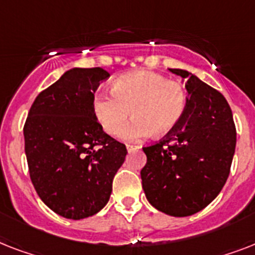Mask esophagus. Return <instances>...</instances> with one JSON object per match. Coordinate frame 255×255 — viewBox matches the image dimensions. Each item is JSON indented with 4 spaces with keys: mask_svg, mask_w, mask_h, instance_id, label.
Wrapping results in <instances>:
<instances>
[{
    "mask_svg": "<svg viewBox=\"0 0 255 255\" xmlns=\"http://www.w3.org/2000/svg\"><path fill=\"white\" fill-rule=\"evenodd\" d=\"M139 145H132V144H127V151L128 152H133L136 149H139Z\"/></svg>",
    "mask_w": 255,
    "mask_h": 255,
    "instance_id": "obj_1",
    "label": "esophagus"
}]
</instances>
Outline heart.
Masks as SVG:
<instances>
[{
  "instance_id": "obj_1",
  "label": "heart",
  "mask_w": 255,
  "mask_h": 255,
  "mask_svg": "<svg viewBox=\"0 0 255 255\" xmlns=\"http://www.w3.org/2000/svg\"><path fill=\"white\" fill-rule=\"evenodd\" d=\"M111 95L94 98V114L110 135H119L129 118H135L122 133L126 140L149 135L164 136L181 120L186 108V91L181 83L161 74L135 71L116 78Z\"/></svg>"
}]
</instances>
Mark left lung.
<instances>
[{"instance_id": "1", "label": "left lung", "mask_w": 255, "mask_h": 255, "mask_svg": "<svg viewBox=\"0 0 255 255\" xmlns=\"http://www.w3.org/2000/svg\"><path fill=\"white\" fill-rule=\"evenodd\" d=\"M169 71L185 81V112L163 140L143 148L147 164L140 174L152 206L173 217H186L209 205L224 188L237 133L221 92L186 70Z\"/></svg>"}]
</instances>
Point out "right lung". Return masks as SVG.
<instances>
[{
	"instance_id": "obj_1",
	"label": "right lung",
	"mask_w": 255,
	"mask_h": 255,
	"mask_svg": "<svg viewBox=\"0 0 255 255\" xmlns=\"http://www.w3.org/2000/svg\"><path fill=\"white\" fill-rule=\"evenodd\" d=\"M108 77L100 67L67 70L35 98L23 127L34 188L50 209L70 220L103 209L127 156L92 108L94 92Z\"/></svg>"
}]
</instances>
